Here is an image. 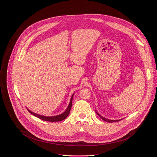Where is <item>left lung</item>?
<instances>
[{
    "instance_id": "1",
    "label": "left lung",
    "mask_w": 157,
    "mask_h": 157,
    "mask_svg": "<svg viewBox=\"0 0 157 157\" xmlns=\"http://www.w3.org/2000/svg\"><path fill=\"white\" fill-rule=\"evenodd\" d=\"M96 113L98 115V116L100 117V118L102 120H104V121H107V122H108V123H113V122H115V121H120V120H109V119H107V118H104V117H103L102 116H101V114H98L97 112H96Z\"/></svg>"
}]
</instances>
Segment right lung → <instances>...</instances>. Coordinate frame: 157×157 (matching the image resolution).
<instances>
[{
	"instance_id": "obj_1",
	"label": "right lung",
	"mask_w": 157,
	"mask_h": 157,
	"mask_svg": "<svg viewBox=\"0 0 157 157\" xmlns=\"http://www.w3.org/2000/svg\"><path fill=\"white\" fill-rule=\"evenodd\" d=\"M74 94L72 95L71 98V101L70 103L67 107V109H66L63 113H62L61 114L59 115H56V116H53V117H46V116H43V115H40L38 114H36L35 113H33L31 111H30L29 109H27V110L29 111V112L30 113H31L32 114L34 115V116L39 118V119L44 120V121H51V122H55V121H60L62 120H63L64 119H65L67 117V116L69 115L70 111L71 109V107H72V98H73Z\"/></svg>"
}]
</instances>
